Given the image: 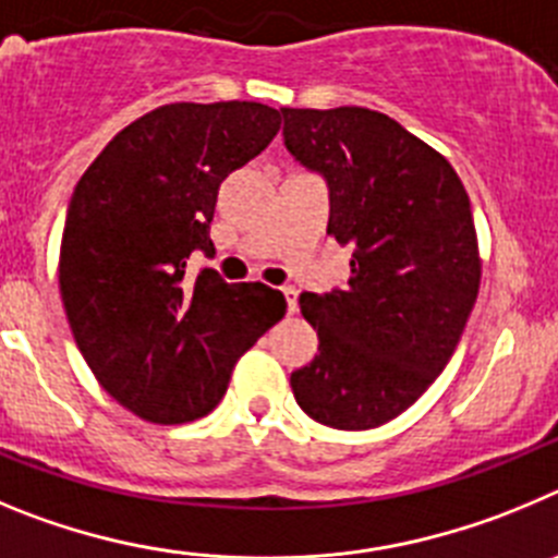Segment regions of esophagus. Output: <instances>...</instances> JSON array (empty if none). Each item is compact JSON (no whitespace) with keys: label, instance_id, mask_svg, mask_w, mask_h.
<instances>
[{"label":"esophagus","instance_id":"obj_1","mask_svg":"<svg viewBox=\"0 0 558 558\" xmlns=\"http://www.w3.org/2000/svg\"><path fill=\"white\" fill-rule=\"evenodd\" d=\"M283 298H286V303H289V314H294V311H298V289L286 286Z\"/></svg>","mask_w":558,"mask_h":558}]
</instances>
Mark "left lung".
I'll return each instance as SVG.
<instances>
[{
    "label": "left lung",
    "instance_id": "8db88e82",
    "mask_svg": "<svg viewBox=\"0 0 558 558\" xmlns=\"http://www.w3.org/2000/svg\"><path fill=\"white\" fill-rule=\"evenodd\" d=\"M286 149L330 192L328 233L353 247L344 289L303 291L319 355L291 373L300 409L339 430L403 414L453 355L481 283L459 174L369 108H280Z\"/></svg>",
    "mask_w": 558,
    "mask_h": 558
}]
</instances>
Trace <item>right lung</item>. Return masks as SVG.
I'll use <instances>...</instances> for the list:
<instances>
[{"instance_id": "add662e5", "label": "right lung", "mask_w": 558, "mask_h": 558, "mask_svg": "<svg viewBox=\"0 0 558 558\" xmlns=\"http://www.w3.org/2000/svg\"><path fill=\"white\" fill-rule=\"evenodd\" d=\"M280 113L260 102L155 108L97 155L66 210L60 298L74 341L110 398L147 423L217 409L230 373L286 314L264 283L185 275L214 258L222 180L269 147Z\"/></svg>"}]
</instances>
